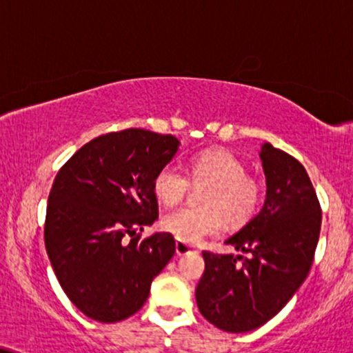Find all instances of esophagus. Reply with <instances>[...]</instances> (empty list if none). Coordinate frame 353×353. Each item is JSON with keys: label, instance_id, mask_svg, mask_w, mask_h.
Wrapping results in <instances>:
<instances>
[{"label": "esophagus", "instance_id": "34e87169", "mask_svg": "<svg viewBox=\"0 0 353 353\" xmlns=\"http://www.w3.org/2000/svg\"><path fill=\"white\" fill-rule=\"evenodd\" d=\"M190 252H197V250L192 248V246L184 243V241H181V240L176 241V253L179 254V256H182V254H188Z\"/></svg>", "mask_w": 353, "mask_h": 353}]
</instances>
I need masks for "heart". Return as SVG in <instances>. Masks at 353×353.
<instances>
[{"label":"heart","mask_w":353,"mask_h":353,"mask_svg":"<svg viewBox=\"0 0 353 353\" xmlns=\"http://www.w3.org/2000/svg\"><path fill=\"white\" fill-rule=\"evenodd\" d=\"M188 176L177 165L168 164L154 176L152 189L164 205H177L189 195L190 181L203 189V207H184L164 215L163 227L184 243H199L203 236L217 235L225 220L232 227L248 223L260 210L263 184L246 174L241 159L227 150H207L195 154Z\"/></svg>","instance_id":"obj_1"}]
</instances>
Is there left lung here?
Instances as JSON below:
<instances>
[{
  "label": "left lung",
  "mask_w": 353,
  "mask_h": 353,
  "mask_svg": "<svg viewBox=\"0 0 353 353\" xmlns=\"http://www.w3.org/2000/svg\"><path fill=\"white\" fill-rule=\"evenodd\" d=\"M260 158L266 201L260 214L225 243L248 256L202 252L205 271L195 288L199 311L225 332L266 324L307 278L322 210L304 165L270 143Z\"/></svg>",
  "instance_id": "obj_1"
}]
</instances>
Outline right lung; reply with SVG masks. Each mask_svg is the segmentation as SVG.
<instances>
[{
	"mask_svg": "<svg viewBox=\"0 0 353 353\" xmlns=\"http://www.w3.org/2000/svg\"><path fill=\"white\" fill-rule=\"evenodd\" d=\"M177 150L172 134L113 131L80 148L55 176L46 250L67 298L90 319L138 312L176 252L171 233L141 239L139 232L158 219L152 182Z\"/></svg>",
	"mask_w": 353,
	"mask_h": 353,
	"instance_id": "right-lung-1",
	"label": "right lung"
}]
</instances>
